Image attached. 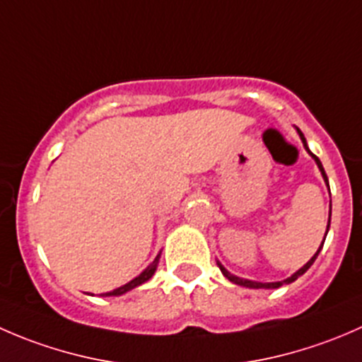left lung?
Returning a JSON list of instances; mask_svg holds the SVG:
<instances>
[{"mask_svg":"<svg viewBox=\"0 0 362 362\" xmlns=\"http://www.w3.org/2000/svg\"><path fill=\"white\" fill-rule=\"evenodd\" d=\"M298 133H299V136H301V140H303V145H305V148H306V151H308V145H306V140H305V136H303V133H301V131H299V129H298ZM308 154H310V156H312V158H313V159H315L317 166H319L320 173H322L324 180H326V184H327V175H326V171H324V168H322V163H320V160H319V158H317V156H313V154H312V152H310V151H308ZM327 187H329V184H327ZM329 224H331V211H329V221H327V231H329ZM326 235H327V233H326ZM324 240H326V236H324ZM322 245H324V242H322ZM322 245H320V249H322ZM320 249H319V250H317V254H315V255H313V257H312V259H310V261H308V262H306V264H305V266H303V268H301V269H298V272H296L293 276H289V279H287V280H284V282H269V284H261V282H252V280H243V279H238V276L231 275V273H229V272H228V269H226V268H224V266H222V264H221V262H218V268H221V272H222V273H224V276H226V279H229V280H231V282H233V284H236V286H243V287H252V289H262V287H264V289H276V287H282V286H284V284H291V282H294V280H296V279H298V276H299V275H303V273H305V272H306V269H308V268H310V266H312V264H313V261H315V259H317V255H319V252H320Z\"/></svg>","mask_w":362,"mask_h":362,"instance_id":"1","label":"left lung"}]
</instances>
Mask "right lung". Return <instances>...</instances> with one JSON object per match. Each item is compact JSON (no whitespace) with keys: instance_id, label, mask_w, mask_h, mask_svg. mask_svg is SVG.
<instances>
[{"instance_id":"1","label":"right lung","mask_w":362,"mask_h":362,"mask_svg":"<svg viewBox=\"0 0 362 362\" xmlns=\"http://www.w3.org/2000/svg\"><path fill=\"white\" fill-rule=\"evenodd\" d=\"M158 262H159V255L158 257L154 259V262H152L151 266H148L147 269H145L144 273H140V275L136 276V279H133L131 280L129 284H126V286H122V287H119V289H115V291H110V293H107V294H103V296H120V294H124V293H127V291H131V289H134V287H138V286H141V284L144 282H147L148 279H151L152 275H154V272H156V268H158Z\"/></svg>"}]
</instances>
